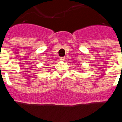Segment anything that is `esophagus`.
<instances>
[{
	"mask_svg": "<svg viewBox=\"0 0 122 122\" xmlns=\"http://www.w3.org/2000/svg\"><path fill=\"white\" fill-rule=\"evenodd\" d=\"M65 59V57H60V60H61V61H64Z\"/></svg>",
	"mask_w": 122,
	"mask_h": 122,
	"instance_id": "1",
	"label": "esophagus"
}]
</instances>
